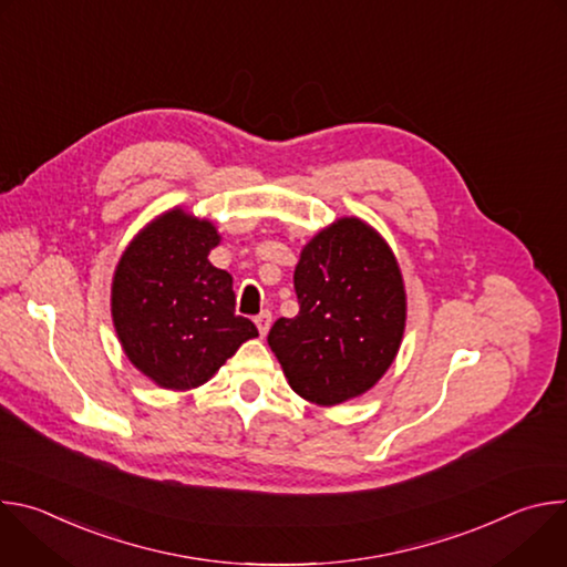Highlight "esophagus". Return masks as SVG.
<instances>
[{
	"mask_svg": "<svg viewBox=\"0 0 567 567\" xmlns=\"http://www.w3.org/2000/svg\"><path fill=\"white\" fill-rule=\"evenodd\" d=\"M256 326H258V330H260V337H267V332H269V328H271V311H260V313L256 316Z\"/></svg>",
	"mask_w": 567,
	"mask_h": 567,
	"instance_id": "1",
	"label": "esophagus"
}]
</instances>
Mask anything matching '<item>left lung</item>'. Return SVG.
Instances as JSON below:
<instances>
[{
    "label": "left lung",
    "instance_id": "1",
    "mask_svg": "<svg viewBox=\"0 0 567 567\" xmlns=\"http://www.w3.org/2000/svg\"><path fill=\"white\" fill-rule=\"evenodd\" d=\"M293 287L298 316L278 318L267 339L291 390L337 406L374 388L406 330V287L379 230L359 217L318 230L300 251Z\"/></svg>",
    "mask_w": 567,
    "mask_h": 567
}]
</instances>
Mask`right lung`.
Segmentation results:
<instances>
[{
    "mask_svg": "<svg viewBox=\"0 0 567 567\" xmlns=\"http://www.w3.org/2000/svg\"><path fill=\"white\" fill-rule=\"evenodd\" d=\"M221 235L210 219L175 206L145 224L112 278V320L125 357L166 390L206 383L237 348L258 337L235 316L233 278L210 265Z\"/></svg>",
    "mask_w": 567,
    "mask_h": 567,
    "instance_id": "add662e5",
    "label": "right lung"
}]
</instances>
